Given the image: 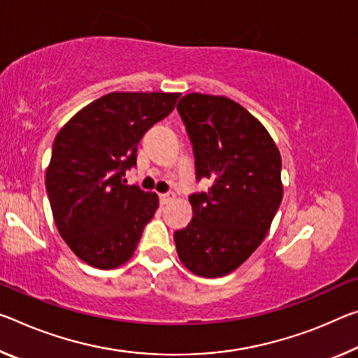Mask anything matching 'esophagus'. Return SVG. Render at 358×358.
<instances>
[{"label": "esophagus", "instance_id": "34e87169", "mask_svg": "<svg viewBox=\"0 0 358 358\" xmlns=\"http://www.w3.org/2000/svg\"><path fill=\"white\" fill-rule=\"evenodd\" d=\"M159 199H161V203H169L175 199L173 192H164V194H159Z\"/></svg>", "mask_w": 358, "mask_h": 358}]
</instances>
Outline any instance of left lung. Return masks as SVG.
Instances as JSON below:
<instances>
[{
  "label": "left lung",
  "mask_w": 358,
  "mask_h": 358,
  "mask_svg": "<svg viewBox=\"0 0 358 358\" xmlns=\"http://www.w3.org/2000/svg\"><path fill=\"white\" fill-rule=\"evenodd\" d=\"M196 157L192 220L173 234L181 263L201 277L236 271L264 241L283 196L282 157L266 127L223 95L188 94L178 101Z\"/></svg>",
  "instance_id": "8db88e82"
}]
</instances>
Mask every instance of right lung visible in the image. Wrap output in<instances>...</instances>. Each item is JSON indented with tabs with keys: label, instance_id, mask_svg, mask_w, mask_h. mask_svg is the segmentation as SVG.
<instances>
[{
	"label": "right lung",
	"instance_id": "1",
	"mask_svg": "<svg viewBox=\"0 0 358 358\" xmlns=\"http://www.w3.org/2000/svg\"><path fill=\"white\" fill-rule=\"evenodd\" d=\"M177 92H110L79 110L59 130L46 170L57 231L71 252L97 269L132 258L159 207L156 192L126 185L137 145L172 113Z\"/></svg>",
	"mask_w": 358,
	"mask_h": 358
}]
</instances>
